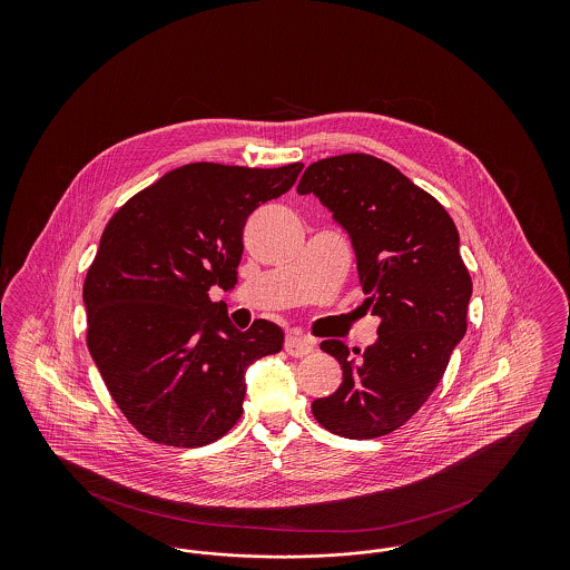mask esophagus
<instances>
[{"label": "esophagus", "mask_w": 570, "mask_h": 570, "mask_svg": "<svg viewBox=\"0 0 570 570\" xmlns=\"http://www.w3.org/2000/svg\"><path fill=\"white\" fill-rule=\"evenodd\" d=\"M284 351L291 356H305L314 351V340L305 337V335H297V333L288 335L284 342Z\"/></svg>", "instance_id": "34e87169"}]
</instances>
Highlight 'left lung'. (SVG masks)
Wrapping results in <instances>:
<instances>
[{
  "instance_id": "1",
  "label": "left lung",
  "mask_w": 570,
  "mask_h": 570,
  "mask_svg": "<svg viewBox=\"0 0 570 570\" xmlns=\"http://www.w3.org/2000/svg\"><path fill=\"white\" fill-rule=\"evenodd\" d=\"M297 191L316 194L351 235L365 305L380 316L379 340L361 358L340 340L321 344L344 380L312 412L344 438L391 434L428 402L465 335L472 279L460 233L432 194L367 154L309 164Z\"/></svg>"
}]
</instances>
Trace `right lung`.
Returning <instances> with one entry per match:
<instances>
[{
  "label": "right lung",
  "instance_id": "1",
  "mask_svg": "<svg viewBox=\"0 0 570 570\" xmlns=\"http://www.w3.org/2000/svg\"><path fill=\"white\" fill-rule=\"evenodd\" d=\"M301 168L186 164L110 217L82 284L87 348L145 438L216 442L244 412L245 370L282 351L279 326L239 331L209 291L237 284L245 219L291 190Z\"/></svg>",
  "mask_w": 570,
  "mask_h": 570
}]
</instances>
